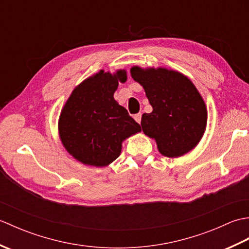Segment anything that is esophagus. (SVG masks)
<instances>
[{"mask_svg": "<svg viewBox=\"0 0 249 249\" xmlns=\"http://www.w3.org/2000/svg\"><path fill=\"white\" fill-rule=\"evenodd\" d=\"M134 119H135V121L137 122V123H141V113H137V114H135L134 115Z\"/></svg>", "mask_w": 249, "mask_h": 249, "instance_id": "34e87169", "label": "esophagus"}]
</instances>
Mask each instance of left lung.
Returning a JSON list of instances; mask_svg holds the SVG:
<instances>
[{"mask_svg":"<svg viewBox=\"0 0 249 249\" xmlns=\"http://www.w3.org/2000/svg\"><path fill=\"white\" fill-rule=\"evenodd\" d=\"M130 75L144 89L153 108L142 115L141 127L160 154L177 158L194 150L204 135L208 110L190 79L166 67L133 66Z\"/></svg>","mask_w":249,"mask_h":249,"instance_id":"1","label":"left lung"}]
</instances>
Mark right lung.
Returning a JSON list of instances; mask_svg holds the SVG:
<instances>
[{"label":"right lung","mask_w":249,"mask_h":249,"mask_svg":"<svg viewBox=\"0 0 249 249\" xmlns=\"http://www.w3.org/2000/svg\"><path fill=\"white\" fill-rule=\"evenodd\" d=\"M126 80L125 70H102L79 83L63 106L57 123L61 142L83 165L109 166L120 156L123 141L141 131L113 97L119 82Z\"/></svg>","instance_id":"1"}]
</instances>
